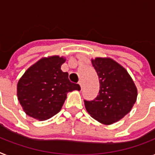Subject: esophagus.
Here are the masks:
<instances>
[{"instance_id":"obj_1","label":"esophagus","mask_w":155,"mask_h":155,"mask_svg":"<svg viewBox=\"0 0 155 155\" xmlns=\"http://www.w3.org/2000/svg\"><path fill=\"white\" fill-rule=\"evenodd\" d=\"M79 85L80 86L81 89H83V87H84V83L82 82V80H80V81H79Z\"/></svg>"}]
</instances>
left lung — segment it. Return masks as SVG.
I'll use <instances>...</instances> for the list:
<instances>
[{"mask_svg":"<svg viewBox=\"0 0 155 155\" xmlns=\"http://www.w3.org/2000/svg\"><path fill=\"white\" fill-rule=\"evenodd\" d=\"M91 64L99 76V91L94 100H84L85 108L93 119L110 125L131 110L137 99V87L127 71L115 60L96 57Z\"/></svg>","mask_w":155,"mask_h":155,"instance_id":"8db88e82","label":"left lung"}]
</instances>
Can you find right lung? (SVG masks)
Masks as SVG:
<instances>
[{
  "mask_svg": "<svg viewBox=\"0 0 155 155\" xmlns=\"http://www.w3.org/2000/svg\"><path fill=\"white\" fill-rule=\"evenodd\" d=\"M64 57L41 58L28 68L17 83V99L28 116L40 121L50 119L62 108L67 94L80 90L61 70Z\"/></svg>",
  "mask_w": 155,
  "mask_h": 155,
  "instance_id": "1",
  "label": "right lung"
}]
</instances>
